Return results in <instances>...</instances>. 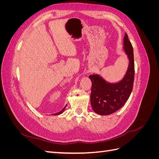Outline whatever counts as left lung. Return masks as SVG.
<instances>
[{
  "instance_id": "left-lung-1",
  "label": "left lung",
  "mask_w": 159,
  "mask_h": 159,
  "mask_svg": "<svg viewBox=\"0 0 159 159\" xmlns=\"http://www.w3.org/2000/svg\"><path fill=\"white\" fill-rule=\"evenodd\" d=\"M124 50L129 60V68L123 79L117 84H110L98 74L90 75L92 82L90 95L94 111L101 115L116 112L128 100L133 87L134 64L133 49L127 33L124 37Z\"/></svg>"
}]
</instances>
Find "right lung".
<instances>
[{
  "instance_id": "1",
  "label": "right lung",
  "mask_w": 159,
  "mask_h": 159,
  "mask_svg": "<svg viewBox=\"0 0 159 159\" xmlns=\"http://www.w3.org/2000/svg\"><path fill=\"white\" fill-rule=\"evenodd\" d=\"M66 107V106H65V107H64V108L63 109H62L61 111H60V112H58V113H54V114H53V115H60V114L62 113H63V111H64V109H65Z\"/></svg>"
}]
</instances>
